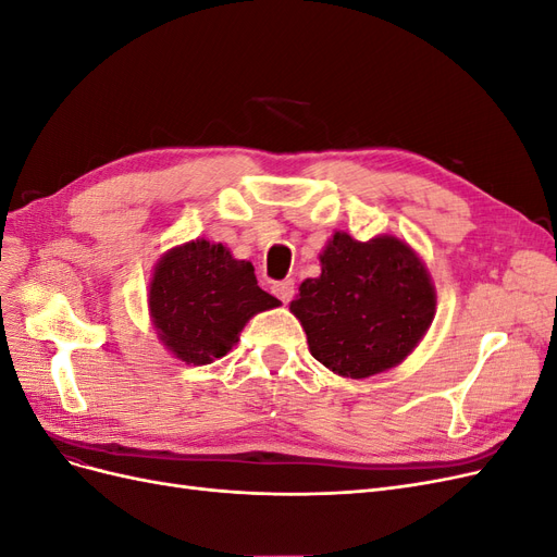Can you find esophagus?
I'll return each mask as SVG.
<instances>
[{
	"instance_id": "esophagus-1",
	"label": "esophagus",
	"mask_w": 557,
	"mask_h": 557,
	"mask_svg": "<svg viewBox=\"0 0 557 557\" xmlns=\"http://www.w3.org/2000/svg\"><path fill=\"white\" fill-rule=\"evenodd\" d=\"M272 293L283 301V305H288V301L293 299L295 295V281L293 278H285V281H278L272 285Z\"/></svg>"
}]
</instances>
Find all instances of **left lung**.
<instances>
[{"label": "left lung", "instance_id": "obj_1", "mask_svg": "<svg viewBox=\"0 0 557 557\" xmlns=\"http://www.w3.org/2000/svg\"><path fill=\"white\" fill-rule=\"evenodd\" d=\"M318 260L320 276L290 301L311 356L344 379L376 376L407 360L436 313L418 252L393 234L358 242L339 230Z\"/></svg>", "mask_w": 557, "mask_h": 557}]
</instances>
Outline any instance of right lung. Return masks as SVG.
<instances>
[{"label": "right lung", "instance_id": "add662e5", "mask_svg": "<svg viewBox=\"0 0 557 557\" xmlns=\"http://www.w3.org/2000/svg\"><path fill=\"white\" fill-rule=\"evenodd\" d=\"M278 305L260 288L250 262L207 239L166 250L148 285L158 339L174 358L195 367L227 356L248 320Z\"/></svg>", "mask_w": 557, "mask_h": 557}]
</instances>
